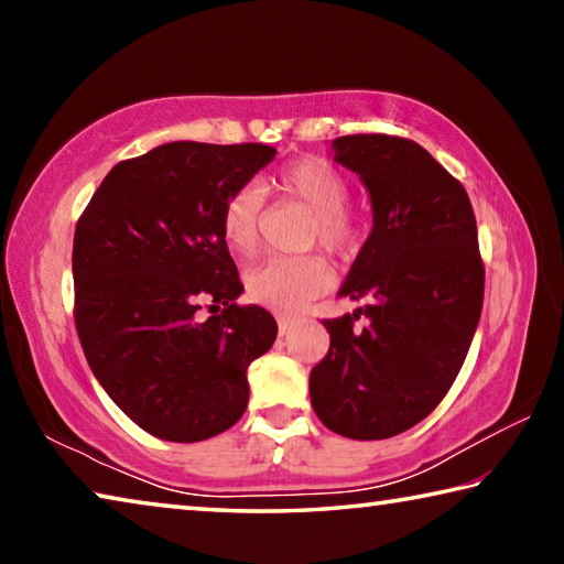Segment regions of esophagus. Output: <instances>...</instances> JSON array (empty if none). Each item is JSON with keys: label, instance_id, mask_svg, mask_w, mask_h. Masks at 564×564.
Masks as SVG:
<instances>
[{"label": "esophagus", "instance_id": "obj_1", "mask_svg": "<svg viewBox=\"0 0 564 564\" xmlns=\"http://www.w3.org/2000/svg\"><path fill=\"white\" fill-rule=\"evenodd\" d=\"M275 321H279V333H281V336H285V333H291V328L295 326V318L293 316H283V313H279V316H275Z\"/></svg>", "mask_w": 564, "mask_h": 564}]
</instances>
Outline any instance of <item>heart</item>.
Segmentation results:
<instances>
[{
    "mask_svg": "<svg viewBox=\"0 0 564 564\" xmlns=\"http://www.w3.org/2000/svg\"><path fill=\"white\" fill-rule=\"evenodd\" d=\"M273 188L283 202L299 204L311 212L305 246L348 259L362 243V221L346 206L350 198L348 178L336 166L318 156H305L285 164L273 178ZM261 191L243 186L228 196L221 212V236L234 253H256L261 236ZM330 289V269L321 256L265 261L246 275L248 299L273 311H299Z\"/></svg>",
    "mask_w": 564,
    "mask_h": 564,
    "instance_id": "b5f03b06",
    "label": "heart"
}]
</instances>
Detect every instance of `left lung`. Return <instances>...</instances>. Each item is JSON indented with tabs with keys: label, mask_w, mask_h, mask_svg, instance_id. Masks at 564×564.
<instances>
[{
	"label": "left lung",
	"mask_w": 564,
	"mask_h": 564,
	"mask_svg": "<svg viewBox=\"0 0 564 564\" xmlns=\"http://www.w3.org/2000/svg\"><path fill=\"white\" fill-rule=\"evenodd\" d=\"M333 149L370 191L373 231L338 291L362 305L323 321L330 348L311 370V405L333 433L383 441L431 415L455 383L480 321L485 265L467 191L423 147L350 133Z\"/></svg>",
	"instance_id": "1"
}]
</instances>
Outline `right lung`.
Masks as SVG:
<instances>
[{"label":"right lung","instance_id":"add662e5","mask_svg":"<svg viewBox=\"0 0 564 564\" xmlns=\"http://www.w3.org/2000/svg\"><path fill=\"white\" fill-rule=\"evenodd\" d=\"M275 156L265 144L171 141L119 161L74 231V323L109 398L147 433L198 443L238 423L246 370L273 316L243 291L221 236L228 196ZM208 307L215 316L197 321Z\"/></svg>","mask_w":564,"mask_h":564}]
</instances>
